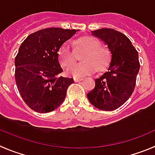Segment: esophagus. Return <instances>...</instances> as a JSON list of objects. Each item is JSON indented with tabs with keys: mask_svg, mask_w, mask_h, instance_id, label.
<instances>
[{
	"mask_svg": "<svg viewBox=\"0 0 155 155\" xmlns=\"http://www.w3.org/2000/svg\"><path fill=\"white\" fill-rule=\"evenodd\" d=\"M82 80V78H74V82H80V81H81Z\"/></svg>",
	"mask_w": 155,
	"mask_h": 155,
	"instance_id": "obj_1",
	"label": "esophagus"
}]
</instances>
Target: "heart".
<instances>
[{
	"mask_svg": "<svg viewBox=\"0 0 155 155\" xmlns=\"http://www.w3.org/2000/svg\"><path fill=\"white\" fill-rule=\"evenodd\" d=\"M74 49L76 52L85 51L83 56L85 63L72 64L76 61V53L68 43H64L58 50V61L63 68H68V74L74 78H81L104 70L108 66L111 52L105 46L101 45L98 39L93 35H83L76 39Z\"/></svg>",
	"mask_w": 155,
	"mask_h": 155,
	"instance_id": "b5f03b06",
	"label": "heart"
}]
</instances>
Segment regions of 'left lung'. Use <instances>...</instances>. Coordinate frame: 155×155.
<instances>
[{
	"mask_svg": "<svg viewBox=\"0 0 155 155\" xmlns=\"http://www.w3.org/2000/svg\"><path fill=\"white\" fill-rule=\"evenodd\" d=\"M108 45L112 60L108 71L95 80V87L87 94L90 103L104 111L120 108L134 92L140 68L139 54L131 40L111 28L92 31Z\"/></svg>",
	"mask_w": 155,
	"mask_h": 155,
	"instance_id": "obj_1",
	"label": "left lung"
}]
</instances>
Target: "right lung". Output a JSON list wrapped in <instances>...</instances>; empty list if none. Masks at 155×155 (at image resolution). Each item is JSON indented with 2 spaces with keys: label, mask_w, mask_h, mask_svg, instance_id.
Returning <instances> with one entry per match:
<instances>
[{
  "label": "right lung",
  "mask_w": 155,
  "mask_h": 155,
  "mask_svg": "<svg viewBox=\"0 0 155 155\" xmlns=\"http://www.w3.org/2000/svg\"><path fill=\"white\" fill-rule=\"evenodd\" d=\"M76 30L51 28L29 35L15 58V80L24 103L46 113L63 102L74 79L61 76L58 50Z\"/></svg>",
  "instance_id": "right-lung-1"
}]
</instances>
